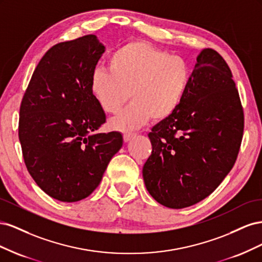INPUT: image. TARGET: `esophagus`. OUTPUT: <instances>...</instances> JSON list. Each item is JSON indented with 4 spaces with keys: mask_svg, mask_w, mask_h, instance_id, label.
Masks as SVG:
<instances>
[{
    "mask_svg": "<svg viewBox=\"0 0 262 262\" xmlns=\"http://www.w3.org/2000/svg\"><path fill=\"white\" fill-rule=\"evenodd\" d=\"M136 138V133H132V132H125L123 134V141L124 142H129L131 141L132 139Z\"/></svg>",
    "mask_w": 262,
    "mask_h": 262,
    "instance_id": "obj_1",
    "label": "esophagus"
}]
</instances>
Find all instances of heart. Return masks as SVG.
Masks as SVG:
<instances>
[{
  "label": "heart",
  "instance_id": "heart-1",
  "mask_svg": "<svg viewBox=\"0 0 262 262\" xmlns=\"http://www.w3.org/2000/svg\"><path fill=\"white\" fill-rule=\"evenodd\" d=\"M191 78L188 62L178 55L144 42L119 47L108 59V69L96 68L90 89L104 112L116 115L130 98L131 104L110 121L115 130L132 131L150 118L164 120L176 112Z\"/></svg>",
  "mask_w": 262,
  "mask_h": 262
}]
</instances>
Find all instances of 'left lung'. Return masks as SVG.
<instances>
[{"label":"left lung","instance_id":"obj_1","mask_svg":"<svg viewBox=\"0 0 262 262\" xmlns=\"http://www.w3.org/2000/svg\"><path fill=\"white\" fill-rule=\"evenodd\" d=\"M243 133L244 110L232 71L219 52L203 49L180 106L148 133L147 191L170 209L205 199L233 168Z\"/></svg>","mask_w":262,"mask_h":262}]
</instances>
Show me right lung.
I'll use <instances>...</instances> for the list:
<instances>
[{
  "label": "right lung",
  "instance_id": "add662e5",
  "mask_svg": "<svg viewBox=\"0 0 262 262\" xmlns=\"http://www.w3.org/2000/svg\"><path fill=\"white\" fill-rule=\"evenodd\" d=\"M104 51L95 35L53 46L39 61L21 99L24 162L40 189L62 202L89 196L122 146L121 133H95L106 115L90 82Z\"/></svg>",
  "mask_w": 262,
  "mask_h": 262
}]
</instances>
